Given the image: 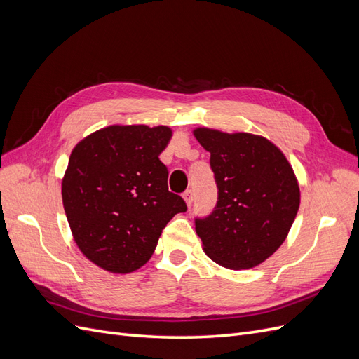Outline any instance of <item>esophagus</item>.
<instances>
[{"instance_id":"1","label":"esophagus","mask_w":359,"mask_h":359,"mask_svg":"<svg viewBox=\"0 0 359 359\" xmlns=\"http://www.w3.org/2000/svg\"><path fill=\"white\" fill-rule=\"evenodd\" d=\"M182 199H184V202H186V203L190 206L191 202H193V191H191V190L184 191V193H182Z\"/></svg>"}]
</instances>
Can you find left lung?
I'll use <instances>...</instances> for the list:
<instances>
[{
	"label": "left lung",
	"mask_w": 359,
	"mask_h": 359,
	"mask_svg": "<svg viewBox=\"0 0 359 359\" xmlns=\"http://www.w3.org/2000/svg\"><path fill=\"white\" fill-rule=\"evenodd\" d=\"M211 154L219 187L215 210L196 220V233L211 260L229 269H250L285 243L299 208V186L286 156L253 133L193 128Z\"/></svg>",
	"instance_id": "1"
}]
</instances>
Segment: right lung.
Wrapping results in <instances>:
<instances>
[{"label": "right lung", "instance_id": "obj_1", "mask_svg": "<svg viewBox=\"0 0 359 359\" xmlns=\"http://www.w3.org/2000/svg\"><path fill=\"white\" fill-rule=\"evenodd\" d=\"M172 137L168 126L112 124L73 148L61 194L76 245L93 264L128 274L153 256L161 231L187 210L168 190L158 156Z\"/></svg>", "mask_w": 359, "mask_h": 359}]
</instances>
